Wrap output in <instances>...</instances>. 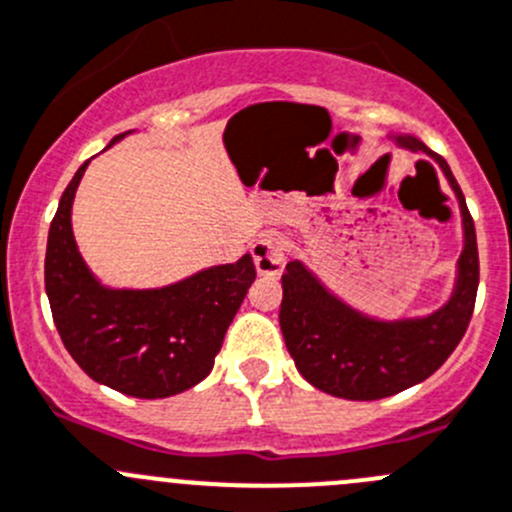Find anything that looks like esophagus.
<instances>
[{
    "mask_svg": "<svg viewBox=\"0 0 512 512\" xmlns=\"http://www.w3.org/2000/svg\"><path fill=\"white\" fill-rule=\"evenodd\" d=\"M252 260L260 275H280L285 270V250H282V242L277 237H262L252 245Z\"/></svg>",
    "mask_w": 512,
    "mask_h": 512,
    "instance_id": "1",
    "label": "esophagus"
}]
</instances>
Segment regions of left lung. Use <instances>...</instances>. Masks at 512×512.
Masks as SVG:
<instances>
[{"label": "left lung", "mask_w": 512, "mask_h": 512, "mask_svg": "<svg viewBox=\"0 0 512 512\" xmlns=\"http://www.w3.org/2000/svg\"><path fill=\"white\" fill-rule=\"evenodd\" d=\"M405 150L425 152L443 170L460 207L463 252L448 300L428 315L375 317L332 292L302 260L282 272L280 330L295 367L310 385L335 398L380 400L428 380L463 340L478 292V240L465 197L448 162L423 140L390 132Z\"/></svg>", "instance_id": "1"}]
</instances>
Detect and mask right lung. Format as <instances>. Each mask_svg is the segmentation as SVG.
<instances>
[{"instance_id":"obj_1","label":"right lung","mask_w":512,"mask_h":512,"mask_svg":"<svg viewBox=\"0 0 512 512\" xmlns=\"http://www.w3.org/2000/svg\"><path fill=\"white\" fill-rule=\"evenodd\" d=\"M132 132L117 135V145ZM84 162L49 225L44 290L69 355L99 385L142 400L170 398L205 380L257 270L252 255L162 287H109L87 267L72 232Z\"/></svg>"}]
</instances>
